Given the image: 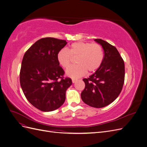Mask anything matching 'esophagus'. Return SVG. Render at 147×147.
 Returning a JSON list of instances; mask_svg holds the SVG:
<instances>
[{"instance_id":"34e87169","label":"esophagus","mask_w":147,"mask_h":147,"mask_svg":"<svg viewBox=\"0 0 147 147\" xmlns=\"http://www.w3.org/2000/svg\"><path fill=\"white\" fill-rule=\"evenodd\" d=\"M72 80V83H75V82H76L77 81V79H75V78H73Z\"/></svg>"}]
</instances>
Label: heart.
<instances>
[{
  "mask_svg": "<svg viewBox=\"0 0 147 147\" xmlns=\"http://www.w3.org/2000/svg\"><path fill=\"white\" fill-rule=\"evenodd\" d=\"M77 59L76 65L70 67L66 74L72 78L83 76L88 72H94L98 69L104 59V51L98 43L77 42L71 44L69 50L61 49L57 54V59L64 69H67Z\"/></svg>",
  "mask_w": 147,
  "mask_h": 147,
  "instance_id": "obj_1",
  "label": "heart"
}]
</instances>
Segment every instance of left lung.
<instances>
[{
    "label": "left lung",
    "instance_id": "left-lung-1",
    "mask_svg": "<svg viewBox=\"0 0 147 147\" xmlns=\"http://www.w3.org/2000/svg\"><path fill=\"white\" fill-rule=\"evenodd\" d=\"M95 41L102 45L104 59L100 67L87 78H83L85 88L81 93L82 100L92 107L102 108L116 99L124 82V63L116 47L100 38Z\"/></svg>",
    "mask_w": 147,
    "mask_h": 147
}]
</instances>
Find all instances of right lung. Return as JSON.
<instances>
[{
    "instance_id": "obj_1",
    "label": "right lung",
    "mask_w": 147,
    "mask_h": 147,
    "mask_svg": "<svg viewBox=\"0 0 147 147\" xmlns=\"http://www.w3.org/2000/svg\"><path fill=\"white\" fill-rule=\"evenodd\" d=\"M67 43L64 40L45 37L26 51L20 74V84L26 99L42 112H51L64 104L65 91L72 84L64 77L57 54Z\"/></svg>"
}]
</instances>
